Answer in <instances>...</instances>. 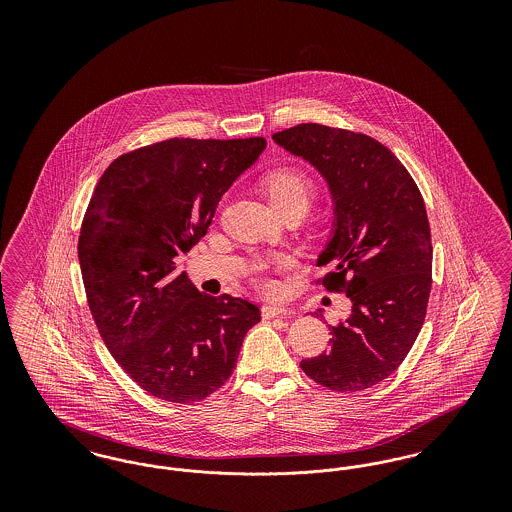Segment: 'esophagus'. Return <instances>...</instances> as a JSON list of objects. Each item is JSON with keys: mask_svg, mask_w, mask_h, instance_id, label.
<instances>
[{"mask_svg": "<svg viewBox=\"0 0 512 512\" xmlns=\"http://www.w3.org/2000/svg\"><path fill=\"white\" fill-rule=\"evenodd\" d=\"M290 311L286 307H276V305H265L263 307V317L274 318V317H286Z\"/></svg>", "mask_w": 512, "mask_h": 512, "instance_id": "esophagus-1", "label": "esophagus"}]
</instances>
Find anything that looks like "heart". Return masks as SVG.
I'll return each instance as SVG.
<instances>
[{"label":"heart","mask_w":512,"mask_h":512,"mask_svg":"<svg viewBox=\"0 0 512 512\" xmlns=\"http://www.w3.org/2000/svg\"><path fill=\"white\" fill-rule=\"evenodd\" d=\"M265 190H267L268 199L276 211H282L292 205L307 209L309 201L315 195V186L309 180V176L301 171H295V169L272 172L265 180ZM261 288L265 292L276 290L270 280H261Z\"/></svg>","instance_id":"obj_1"}]
</instances>
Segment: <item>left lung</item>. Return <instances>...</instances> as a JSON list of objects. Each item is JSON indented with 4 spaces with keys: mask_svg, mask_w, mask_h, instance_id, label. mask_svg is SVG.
I'll return each instance as SVG.
<instances>
[{
    "mask_svg": "<svg viewBox=\"0 0 512 512\" xmlns=\"http://www.w3.org/2000/svg\"><path fill=\"white\" fill-rule=\"evenodd\" d=\"M272 140L328 186L334 222L317 267L332 270L320 282L351 299V315L332 326V349L301 368L328 390H366L403 363L426 317L432 240L424 199L401 161L365 134L309 122Z\"/></svg>",
    "mask_w": 512,
    "mask_h": 512,
    "instance_id": "obj_1",
    "label": "left lung"
}]
</instances>
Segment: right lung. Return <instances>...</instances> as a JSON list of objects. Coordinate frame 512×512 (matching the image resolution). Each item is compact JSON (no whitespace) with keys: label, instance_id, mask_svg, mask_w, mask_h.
<instances>
[{"label":"right lung","instance_id":"obj_1","mask_svg":"<svg viewBox=\"0 0 512 512\" xmlns=\"http://www.w3.org/2000/svg\"><path fill=\"white\" fill-rule=\"evenodd\" d=\"M265 147L172 138L121 155L99 178L78 238L88 305L115 361L159 399L219 390L261 320L242 297L199 292L176 257L207 234L220 197Z\"/></svg>","mask_w":512,"mask_h":512}]
</instances>
